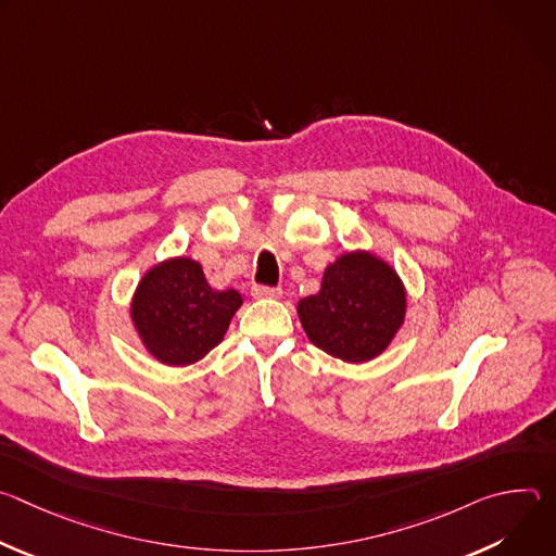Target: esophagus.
Wrapping results in <instances>:
<instances>
[{
    "label": "esophagus",
    "mask_w": 556,
    "mask_h": 556,
    "mask_svg": "<svg viewBox=\"0 0 556 556\" xmlns=\"http://www.w3.org/2000/svg\"><path fill=\"white\" fill-rule=\"evenodd\" d=\"M253 296L257 299H279L283 294L281 288H275V286H253Z\"/></svg>",
    "instance_id": "34e87169"
}]
</instances>
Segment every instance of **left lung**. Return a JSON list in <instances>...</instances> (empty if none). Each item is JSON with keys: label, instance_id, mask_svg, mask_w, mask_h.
<instances>
[{"label": "left lung", "instance_id": "1", "mask_svg": "<svg viewBox=\"0 0 556 556\" xmlns=\"http://www.w3.org/2000/svg\"><path fill=\"white\" fill-rule=\"evenodd\" d=\"M405 288L371 253H348L328 266L321 290L299 301L307 339L330 356L365 363L378 356L405 319Z\"/></svg>", "mask_w": 556, "mask_h": 556}]
</instances>
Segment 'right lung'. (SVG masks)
I'll return each mask as SVG.
<instances>
[{
	"label": "right lung",
	"instance_id": "right-lung-1",
	"mask_svg": "<svg viewBox=\"0 0 556 556\" xmlns=\"http://www.w3.org/2000/svg\"><path fill=\"white\" fill-rule=\"evenodd\" d=\"M242 294L208 286L189 257L153 266L136 288L131 319L144 348L167 365L204 358L226 334Z\"/></svg>",
	"mask_w": 556,
	"mask_h": 556
}]
</instances>
